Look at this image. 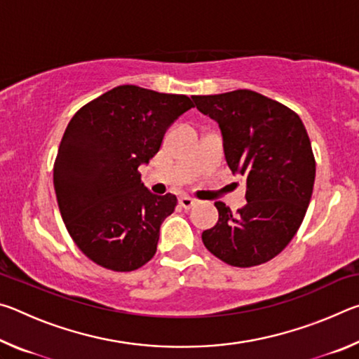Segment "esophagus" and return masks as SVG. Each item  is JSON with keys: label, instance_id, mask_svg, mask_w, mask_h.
I'll return each instance as SVG.
<instances>
[{"label": "esophagus", "instance_id": "obj_1", "mask_svg": "<svg viewBox=\"0 0 359 359\" xmlns=\"http://www.w3.org/2000/svg\"><path fill=\"white\" fill-rule=\"evenodd\" d=\"M179 204H180V208H184V209H191L193 205L196 204V201H194V199L190 196H182L179 199Z\"/></svg>", "mask_w": 359, "mask_h": 359}]
</instances>
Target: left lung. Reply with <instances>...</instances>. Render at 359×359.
<instances>
[{
  "instance_id": "1",
  "label": "left lung",
  "mask_w": 359,
  "mask_h": 359,
  "mask_svg": "<svg viewBox=\"0 0 359 359\" xmlns=\"http://www.w3.org/2000/svg\"><path fill=\"white\" fill-rule=\"evenodd\" d=\"M220 126L224 158L245 184L236 214L215 203L218 222L203 233L208 250L236 267L277 257L299 229L312 198L315 158L299 115L252 90L191 96Z\"/></svg>"
}]
</instances>
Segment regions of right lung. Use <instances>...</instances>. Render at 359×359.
<instances>
[{
	"label": "right lung",
	"instance_id": "1",
	"mask_svg": "<svg viewBox=\"0 0 359 359\" xmlns=\"http://www.w3.org/2000/svg\"><path fill=\"white\" fill-rule=\"evenodd\" d=\"M191 107L185 95L120 85L79 109L66 126L53 187L66 229L93 263L130 272L154 258L160 226L177 198L149 191L139 166Z\"/></svg>",
	"mask_w": 359,
	"mask_h": 359
}]
</instances>
